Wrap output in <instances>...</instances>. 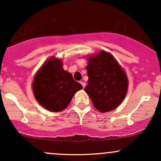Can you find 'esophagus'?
Instances as JSON below:
<instances>
[{
    "mask_svg": "<svg viewBox=\"0 0 161 161\" xmlns=\"http://www.w3.org/2000/svg\"><path fill=\"white\" fill-rule=\"evenodd\" d=\"M80 83H81V85H82V86L83 88H85V87H86V82H80Z\"/></svg>",
    "mask_w": 161,
    "mask_h": 161,
    "instance_id": "obj_1",
    "label": "esophagus"
}]
</instances>
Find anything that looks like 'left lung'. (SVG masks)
Masks as SVG:
<instances>
[{"label":"left lung","mask_w":161,"mask_h":161,"mask_svg":"<svg viewBox=\"0 0 161 161\" xmlns=\"http://www.w3.org/2000/svg\"><path fill=\"white\" fill-rule=\"evenodd\" d=\"M88 80L85 92L100 112L111 111L124 100L128 78L112 54L102 51L88 58Z\"/></svg>","instance_id":"obj_1"}]
</instances>
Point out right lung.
I'll return each mask as SVG.
<instances>
[{"instance_id": "obj_1", "label": "right lung", "mask_w": 161, "mask_h": 161, "mask_svg": "<svg viewBox=\"0 0 161 161\" xmlns=\"http://www.w3.org/2000/svg\"><path fill=\"white\" fill-rule=\"evenodd\" d=\"M82 88V85L73 79L71 73L64 69L61 60L54 57L42 66L32 82L37 101L51 112L64 110L75 92Z\"/></svg>"}]
</instances>
